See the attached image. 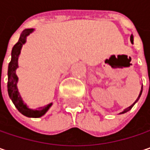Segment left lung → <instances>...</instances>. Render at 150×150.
Segmentation results:
<instances>
[{"label": "left lung", "instance_id": "1", "mask_svg": "<svg viewBox=\"0 0 150 150\" xmlns=\"http://www.w3.org/2000/svg\"><path fill=\"white\" fill-rule=\"evenodd\" d=\"M130 42H131V43L133 44V35H131V36H130ZM142 92H143V85H142V90H141V92H140V93H139V96H138V98L137 99V100H136L135 102L133 103V104H132V105H131L130 106L127 107V108H126V109H125V110H124V111H123L122 112H120V114H123V113H125V112H129V110H130V109H131V108L133 107V105H135L136 103L137 102V100H139V98H140V96H141V94H142Z\"/></svg>", "mask_w": 150, "mask_h": 150}]
</instances>
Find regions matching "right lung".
<instances>
[{"label": "right lung", "mask_w": 150, "mask_h": 150, "mask_svg": "<svg viewBox=\"0 0 150 150\" xmlns=\"http://www.w3.org/2000/svg\"><path fill=\"white\" fill-rule=\"evenodd\" d=\"M34 31V29H25L23 31L21 34L19 41L14 45L12 50V58L8 64V70H7V92L10 99L12 100L13 103L14 104L15 107L18 109V111L22 113L23 115L29 117H39L45 115L46 113L50 107L51 106L52 103H50L49 105L40 107L38 110H33L26 106V105L24 103L21 94L18 91L17 88V82H18V76L16 75V69L19 67L18 65V59L19 56L21 54V48L23 45L26 41V37L30 33H32Z\"/></svg>", "instance_id": "right-lung-1"}]
</instances>
